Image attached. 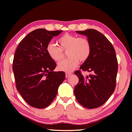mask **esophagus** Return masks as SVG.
Here are the masks:
<instances>
[{
    "mask_svg": "<svg viewBox=\"0 0 132 132\" xmlns=\"http://www.w3.org/2000/svg\"><path fill=\"white\" fill-rule=\"evenodd\" d=\"M71 75V73H69V72H66V78L69 77Z\"/></svg>",
    "mask_w": 132,
    "mask_h": 132,
    "instance_id": "esophagus-1",
    "label": "esophagus"
}]
</instances>
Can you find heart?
<instances>
[{
  "label": "heart",
  "instance_id": "obj_1",
  "mask_svg": "<svg viewBox=\"0 0 132 132\" xmlns=\"http://www.w3.org/2000/svg\"><path fill=\"white\" fill-rule=\"evenodd\" d=\"M59 47L52 42L46 45V51L49 56L53 61H61L63 56V52H66L68 57L58 64L59 70L71 71L79 63L86 61L91 53V44L86 37H78L77 35L66 33L57 40Z\"/></svg>",
  "mask_w": 132,
  "mask_h": 132
}]
</instances>
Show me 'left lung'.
Returning a JSON list of instances; mask_svg holds the SVG:
<instances>
[{"label":"left lung","mask_w":132,"mask_h":132,"mask_svg":"<svg viewBox=\"0 0 132 132\" xmlns=\"http://www.w3.org/2000/svg\"><path fill=\"white\" fill-rule=\"evenodd\" d=\"M76 32L88 37L91 53L80 70L75 72L79 79L75 87V97L85 108H98L109 99L116 87L118 66L115 49L105 36L94 29ZM81 71L92 74L84 77Z\"/></svg>","instance_id":"obj_1"}]
</instances>
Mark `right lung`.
I'll use <instances>...</instances> for the list:
<instances>
[{
    "instance_id": "1",
    "label": "right lung",
    "mask_w": 132,
    "mask_h": 132,
    "mask_svg": "<svg viewBox=\"0 0 132 132\" xmlns=\"http://www.w3.org/2000/svg\"><path fill=\"white\" fill-rule=\"evenodd\" d=\"M62 31L37 29L21 40L15 51L13 70L17 90L34 108L50 105L65 79L64 71H53L56 64L46 51V45Z\"/></svg>"
}]
</instances>
